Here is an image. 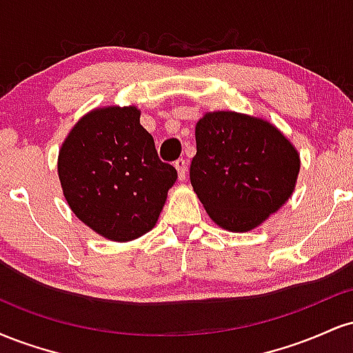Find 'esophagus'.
<instances>
[{"label": "esophagus", "mask_w": 353, "mask_h": 353, "mask_svg": "<svg viewBox=\"0 0 353 353\" xmlns=\"http://www.w3.org/2000/svg\"><path fill=\"white\" fill-rule=\"evenodd\" d=\"M174 165H176V169H177V176H179V179L181 181H184L185 179V174H188V161L185 159H177L176 163H174Z\"/></svg>", "instance_id": "obj_1"}]
</instances>
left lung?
<instances>
[{
	"mask_svg": "<svg viewBox=\"0 0 353 353\" xmlns=\"http://www.w3.org/2000/svg\"><path fill=\"white\" fill-rule=\"evenodd\" d=\"M190 184L209 217L247 232L289 201L301 159L269 121L234 111L205 112L196 124Z\"/></svg>",
	"mask_w": 353,
	"mask_h": 353,
	"instance_id": "8db88e82",
	"label": "left lung"
}]
</instances>
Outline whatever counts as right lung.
<instances>
[{"label":"right lung","mask_w":353,"mask_h":353,"mask_svg":"<svg viewBox=\"0 0 353 353\" xmlns=\"http://www.w3.org/2000/svg\"><path fill=\"white\" fill-rule=\"evenodd\" d=\"M139 117L136 106L98 108L81 117L59 149L58 176L68 204L109 241L149 232L177 179Z\"/></svg>","instance_id":"add662e5"}]
</instances>
